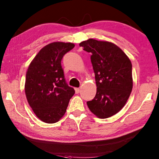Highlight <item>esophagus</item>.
<instances>
[{"label": "esophagus", "mask_w": 159, "mask_h": 159, "mask_svg": "<svg viewBox=\"0 0 159 159\" xmlns=\"http://www.w3.org/2000/svg\"><path fill=\"white\" fill-rule=\"evenodd\" d=\"M75 93H79L80 91V89H79V88H75Z\"/></svg>", "instance_id": "34e87169"}]
</instances>
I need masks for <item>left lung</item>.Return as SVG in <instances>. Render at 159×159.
I'll return each mask as SVG.
<instances>
[{
    "instance_id": "obj_1",
    "label": "left lung",
    "mask_w": 159,
    "mask_h": 159,
    "mask_svg": "<svg viewBox=\"0 0 159 159\" xmlns=\"http://www.w3.org/2000/svg\"><path fill=\"white\" fill-rule=\"evenodd\" d=\"M91 53L96 94L87 105L101 118L112 116L125 106L133 88L132 64L121 49L108 41L90 39L79 44Z\"/></svg>"
}]
</instances>
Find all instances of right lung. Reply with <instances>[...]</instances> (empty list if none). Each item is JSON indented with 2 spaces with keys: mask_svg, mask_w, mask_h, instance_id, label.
Instances as JSON below:
<instances>
[{
  "mask_svg": "<svg viewBox=\"0 0 159 159\" xmlns=\"http://www.w3.org/2000/svg\"><path fill=\"white\" fill-rule=\"evenodd\" d=\"M71 43L54 42L43 47L30 63L25 78L28 102L42 121L54 124L65 114L75 93L66 83L61 60L74 48Z\"/></svg>",
  "mask_w": 159,
  "mask_h": 159,
  "instance_id": "add662e5",
  "label": "right lung"
}]
</instances>
